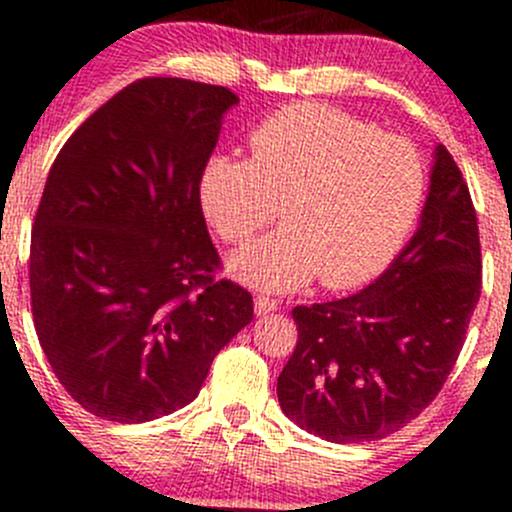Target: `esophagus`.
Wrapping results in <instances>:
<instances>
[{
  "instance_id": "obj_1",
  "label": "esophagus",
  "mask_w": 512,
  "mask_h": 512,
  "mask_svg": "<svg viewBox=\"0 0 512 512\" xmlns=\"http://www.w3.org/2000/svg\"><path fill=\"white\" fill-rule=\"evenodd\" d=\"M254 310H256V315H258V317H261V315H268V312L278 310V300L266 298V295H258V298L254 300Z\"/></svg>"
}]
</instances>
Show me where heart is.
I'll return each mask as SVG.
<instances>
[{"mask_svg":"<svg viewBox=\"0 0 512 512\" xmlns=\"http://www.w3.org/2000/svg\"><path fill=\"white\" fill-rule=\"evenodd\" d=\"M251 158L217 153L197 195L224 241H246L280 202L283 227L229 258L251 288L290 293L364 283L403 246L425 195V166L405 139L324 104L285 107L249 136Z\"/></svg>","mask_w":512,"mask_h":512,"instance_id":"heart-1","label":"heart"}]
</instances>
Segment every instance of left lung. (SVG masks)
<instances>
[{
    "mask_svg": "<svg viewBox=\"0 0 512 512\" xmlns=\"http://www.w3.org/2000/svg\"><path fill=\"white\" fill-rule=\"evenodd\" d=\"M478 295L474 202L437 144L420 224L386 271L349 298L293 310L298 346L278 376L280 410L334 444L398 432L447 381Z\"/></svg>",
    "mask_w": 512,
    "mask_h": 512,
    "instance_id": "1",
    "label": "left lung"
}]
</instances>
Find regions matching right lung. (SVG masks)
<instances>
[{
	"instance_id": "right-lung-1",
	"label": "right lung",
	"mask_w": 512,
	"mask_h": 512,
	"mask_svg": "<svg viewBox=\"0 0 512 512\" xmlns=\"http://www.w3.org/2000/svg\"><path fill=\"white\" fill-rule=\"evenodd\" d=\"M232 90L146 78L65 141L31 232V310L63 388L102 420L185 408L254 320L219 266L197 195Z\"/></svg>"
}]
</instances>
